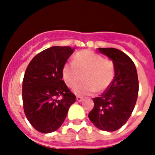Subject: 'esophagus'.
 Segmentation results:
<instances>
[{
  "instance_id": "obj_1",
  "label": "esophagus",
  "mask_w": 155,
  "mask_h": 155,
  "mask_svg": "<svg viewBox=\"0 0 155 155\" xmlns=\"http://www.w3.org/2000/svg\"><path fill=\"white\" fill-rule=\"evenodd\" d=\"M76 100L78 101V102H81L82 100H83V98H82V97H80V96H77Z\"/></svg>"
}]
</instances>
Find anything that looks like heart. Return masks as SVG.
I'll use <instances>...</instances> for the list:
<instances>
[{
  "instance_id": "b5f03b06",
  "label": "heart",
  "mask_w": 155,
  "mask_h": 155,
  "mask_svg": "<svg viewBox=\"0 0 155 155\" xmlns=\"http://www.w3.org/2000/svg\"><path fill=\"white\" fill-rule=\"evenodd\" d=\"M115 74L113 64L105 61L102 56L82 50L75 54L74 62H67L63 67L62 75L66 84L73 87L84 75V82L74 88L78 95H88L95 91L102 92L110 86Z\"/></svg>"
}]
</instances>
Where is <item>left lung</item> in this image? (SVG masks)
Instances as JSON below:
<instances>
[{
	"mask_svg": "<svg viewBox=\"0 0 155 155\" xmlns=\"http://www.w3.org/2000/svg\"><path fill=\"white\" fill-rule=\"evenodd\" d=\"M113 61V82L100 97L93 98L94 108L88 118L101 130H117L130 117L138 96L139 83L135 64L128 56L115 48H98Z\"/></svg>",
	"mask_w": 155,
	"mask_h": 155,
	"instance_id": "1",
	"label": "left lung"
}]
</instances>
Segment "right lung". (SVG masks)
I'll return each instance as SVG.
<instances>
[{
  "instance_id": "obj_1",
  "label": "right lung",
  "mask_w": 155,
  "mask_h": 155,
  "mask_svg": "<svg viewBox=\"0 0 155 155\" xmlns=\"http://www.w3.org/2000/svg\"><path fill=\"white\" fill-rule=\"evenodd\" d=\"M74 51L70 46H52L38 53L27 67L22 83L23 107L31 125L39 132L49 134L60 128L76 101L62 80L63 67Z\"/></svg>"
}]
</instances>
